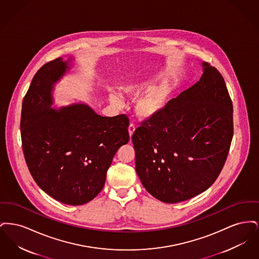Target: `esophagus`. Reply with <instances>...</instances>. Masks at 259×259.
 <instances>
[{
	"mask_svg": "<svg viewBox=\"0 0 259 259\" xmlns=\"http://www.w3.org/2000/svg\"><path fill=\"white\" fill-rule=\"evenodd\" d=\"M135 130V125H134V124L133 123L130 124V125H129V128H128V131H129V136H130V138H131V137H132V135L134 134Z\"/></svg>",
	"mask_w": 259,
	"mask_h": 259,
	"instance_id": "obj_1",
	"label": "esophagus"
}]
</instances>
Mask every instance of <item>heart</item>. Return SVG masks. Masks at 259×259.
I'll return each instance as SVG.
<instances>
[{
    "label": "heart",
    "mask_w": 259,
    "mask_h": 259,
    "mask_svg": "<svg viewBox=\"0 0 259 259\" xmlns=\"http://www.w3.org/2000/svg\"><path fill=\"white\" fill-rule=\"evenodd\" d=\"M120 90L127 98L140 97L136 104V113L141 119H150L159 115L166 108L172 93V85L164 81L150 87L148 80L136 78L124 82ZM109 100L114 107L122 105V100L116 94H111Z\"/></svg>",
    "instance_id": "b5f03b06"
}]
</instances>
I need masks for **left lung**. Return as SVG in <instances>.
Listing matches in <instances>:
<instances>
[{
    "instance_id": "8db88e82",
    "label": "left lung",
    "mask_w": 259,
    "mask_h": 259,
    "mask_svg": "<svg viewBox=\"0 0 259 259\" xmlns=\"http://www.w3.org/2000/svg\"><path fill=\"white\" fill-rule=\"evenodd\" d=\"M195 84L168 102L132 136L136 171L164 203L207 190L222 172L233 138V106L221 73L203 62Z\"/></svg>"
}]
</instances>
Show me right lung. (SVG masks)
Returning a JSON list of instances; mask_svg holds the SVG:
<instances>
[{
    "label": "right lung",
    "instance_id": "1",
    "mask_svg": "<svg viewBox=\"0 0 259 259\" xmlns=\"http://www.w3.org/2000/svg\"><path fill=\"white\" fill-rule=\"evenodd\" d=\"M72 58L55 59L35 74L21 112L25 160L37 185L72 206L88 203L103 189L117 149L129 142L125 114L101 116L84 103L53 109L54 84Z\"/></svg>",
    "mask_w": 259,
    "mask_h": 259
}]
</instances>
